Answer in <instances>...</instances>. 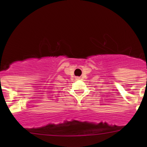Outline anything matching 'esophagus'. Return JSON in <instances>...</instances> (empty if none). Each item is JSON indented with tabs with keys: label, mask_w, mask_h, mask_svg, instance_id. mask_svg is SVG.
<instances>
[{
	"label": "esophagus",
	"mask_w": 147,
	"mask_h": 147,
	"mask_svg": "<svg viewBox=\"0 0 147 147\" xmlns=\"http://www.w3.org/2000/svg\"><path fill=\"white\" fill-rule=\"evenodd\" d=\"M76 79H79L80 78H79V77H77V78H76Z\"/></svg>",
	"instance_id": "obj_1"
}]
</instances>
